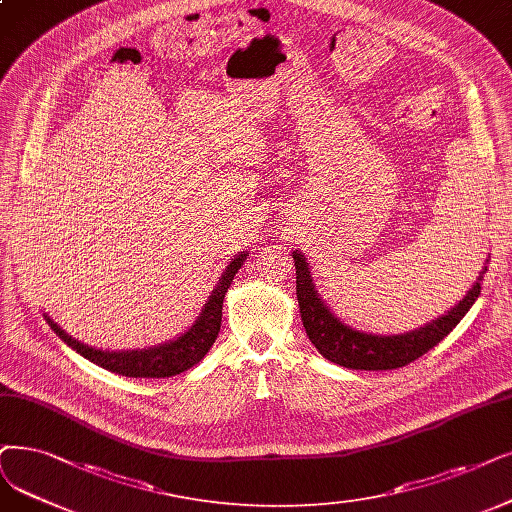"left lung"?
Listing matches in <instances>:
<instances>
[{
	"mask_svg": "<svg viewBox=\"0 0 512 512\" xmlns=\"http://www.w3.org/2000/svg\"><path fill=\"white\" fill-rule=\"evenodd\" d=\"M296 264V296L302 315V325L306 336L315 344V349L336 365L349 367V370H397L407 363L416 361L424 353L439 344L460 319L468 313L470 306L481 294V279L487 267L481 271L477 283L466 292V296L449 309L445 315L433 319L418 330L395 334V336H378L365 334L355 327L342 323L327 304L319 298L315 283L309 271V262L296 250L292 252Z\"/></svg>",
	"mask_w": 512,
	"mask_h": 512,
	"instance_id": "8db88e82",
	"label": "left lung"
}]
</instances>
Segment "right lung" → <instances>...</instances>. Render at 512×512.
Returning a JSON list of instances; mask_svg holds the SVG:
<instances>
[{
    "label": "right lung",
    "instance_id": "1",
    "mask_svg": "<svg viewBox=\"0 0 512 512\" xmlns=\"http://www.w3.org/2000/svg\"><path fill=\"white\" fill-rule=\"evenodd\" d=\"M245 256L248 254L241 252L227 264V269H224V273L220 275L206 306H203L197 321L189 327V330L182 336H178L176 340L153 346V349L121 351V353L92 349V346H86L84 342L71 338L65 330H60V325H56L48 315L44 317L56 332V336L63 342H67L75 353L90 359L100 367H105V370L113 374L128 376V378H170L180 372H187L189 367L199 363L212 349V344L220 332L224 294H227L235 273L241 269Z\"/></svg>",
    "mask_w": 512,
    "mask_h": 512
}]
</instances>
